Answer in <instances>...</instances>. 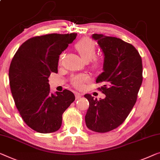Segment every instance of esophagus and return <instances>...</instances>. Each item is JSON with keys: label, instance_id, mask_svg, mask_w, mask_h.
Returning a JSON list of instances; mask_svg holds the SVG:
<instances>
[{"label": "esophagus", "instance_id": "1", "mask_svg": "<svg viewBox=\"0 0 160 160\" xmlns=\"http://www.w3.org/2000/svg\"><path fill=\"white\" fill-rule=\"evenodd\" d=\"M82 93H80V92H75V98H76V99H79V98H80L81 97H82Z\"/></svg>", "mask_w": 160, "mask_h": 160}]
</instances>
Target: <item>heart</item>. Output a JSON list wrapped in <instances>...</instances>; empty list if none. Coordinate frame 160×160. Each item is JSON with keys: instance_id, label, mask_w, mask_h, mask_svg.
Listing matches in <instances>:
<instances>
[{"instance_id": "1", "label": "heart", "mask_w": 160, "mask_h": 160, "mask_svg": "<svg viewBox=\"0 0 160 160\" xmlns=\"http://www.w3.org/2000/svg\"><path fill=\"white\" fill-rule=\"evenodd\" d=\"M75 49L79 52L80 56L85 62H88L92 69H98L102 64L101 59L95 57L96 54V46L95 42L89 38H83L75 44ZM63 55L60 56L59 61L61 62ZM88 77L86 75H78L73 77L71 82L76 88H80L85 82H86Z\"/></svg>"}]
</instances>
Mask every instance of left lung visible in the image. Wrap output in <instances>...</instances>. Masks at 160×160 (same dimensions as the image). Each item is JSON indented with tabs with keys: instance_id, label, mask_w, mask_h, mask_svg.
<instances>
[{
	"instance_id": "left-lung-1",
	"label": "left lung",
	"mask_w": 160,
	"mask_h": 160,
	"mask_svg": "<svg viewBox=\"0 0 160 160\" xmlns=\"http://www.w3.org/2000/svg\"><path fill=\"white\" fill-rule=\"evenodd\" d=\"M92 39L104 54L103 72L96 79L103 82L99 90L106 95L97 100L90 94L85 115L88 128L95 132L106 133L123 123L133 108L142 83V61L132 44L116 37L94 34Z\"/></svg>"
}]
</instances>
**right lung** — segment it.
Segmentation results:
<instances>
[{
    "label": "right lung",
    "mask_w": 160,
    "mask_h": 160,
    "mask_svg": "<svg viewBox=\"0 0 160 160\" xmlns=\"http://www.w3.org/2000/svg\"><path fill=\"white\" fill-rule=\"evenodd\" d=\"M76 33L37 36L23 43L12 59L9 84L16 108L31 128L42 133L59 130L62 114L75 97L70 90L50 92L48 78L57 73L59 57Z\"/></svg>",
    "instance_id": "1"
}]
</instances>
